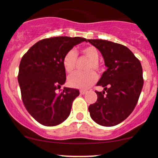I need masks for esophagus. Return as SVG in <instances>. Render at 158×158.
I'll use <instances>...</instances> for the list:
<instances>
[{"label": "esophagus", "instance_id": "esophagus-1", "mask_svg": "<svg viewBox=\"0 0 158 158\" xmlns=\"http://www.w3.org/2000/svg\"><path fill=\"white\" fill-rule=\"evenodd\" d=\"M79 93H80L81 95H84L86 93V91H85V90H80V92H79Z\"/></svg>", "mask_w": 158, "mask_h": 158}]
</instances>
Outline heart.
<instances>
[{
    "instance_id": "obj_1",
    "label": "heart",
    "mask_w": 158,
    "mask_h": 158,
    "mask_svg": "<svg viewBox=\"0 0 158 158\" xmlns=\"http://www.w3.org/2000/svg\"><path fill=\"white\" fill-rule=\"evenodd\" d=\"M82 54L89 59V62L86 67L87 71L85 73H76L70 75L68 78V84L71 87L81 89H85L89 88L97 80V75L94 71L91 69L99 70L100 65L98 61L99 52L97 49L93 46H88L82 48ZM77 61V56L74 50H69L65 53L62 59L63 67L67 73H72L74 70Z\"/></svg>"
}]
</instances>
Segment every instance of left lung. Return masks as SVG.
I'll return each mask as SVG.
<instances>
[{
    "label": "left lung",
    "instance_id": "8db88e82",
    "mask_svg": "<svg viewBox=\"0 0 158 158\" xmlns=\"http://www.w3.org/2000/svg\"><path fill=\"white\" fill-rule=\"evenodd\" d=\"M102 54L106 71L96 85L97 100L89 106L91 118L98 124L113 127L130 116L137 103L143 85L140 61L124 45L102 39H87Z\"/></svg>",
    "mask_w": 158,
    "mask_h": 158
}]
</instances>
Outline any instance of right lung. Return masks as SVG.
<instances>
[{
    "label": "right lung",
    "instance_id": "obj_1",
    "mask_svg": "<svg viewBox=\"0 0 158 158\" xmlns=\"http://www.w3.org/2000/svg\"><path fill=\"white\" fill-rule=\"evenodd\" d=\"M86 42L80 37L45 38L35 43L24 55L18 80L26 110L41 124L47 127L65 121L73 100L79 95L76 89L64 87L66 80L62 59L75 45Z\"/></svg>",
    "mask_w": 158,
    "mask_h": 158
}]
</instances>
